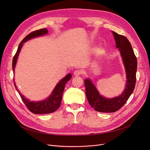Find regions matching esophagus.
<instances>
[{"label":"esophagus","instance_id":"34e87169","mask_svg":"<svg viewBox=\"0 0 150 150\" xmlns=\"http://www.w3.org/2000/svg\"><path fill=\"white\" fill-rule=\"evenodd\" d=\"M82 74H83V72L81 70H76L74 71V75L75 76H79L80 75H81Z\"/></svg>","mask_w":150,"mask_h":150}]
</instances>
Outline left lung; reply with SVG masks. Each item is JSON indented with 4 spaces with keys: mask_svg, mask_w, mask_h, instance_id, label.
<instances>
[{
    "mask_svg": "<svg viewBox=\"0 0 150 150\" xmlns=\"http://www.w3.org/2000/svg\"><path fill=\"white\" fill-rule=\"evenodd\" d=\"M116 47L119 48L122 57L127 74V85L121 95L114 98H106L100 95L95 86L86 79V96L90 105L96 111L101 112H114L119 110L127 101L135 88L137 61L131 43L125 36L112 31Z\"/></svg>",
    "mask_w": 150,
    "mask_h": 150,
    "instance_id": "1",
    "label": "left lung"
}]
</instances>
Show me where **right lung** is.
<instances>
[{
  "label": "right lung",
  "instance_id": "add662e5",
  "mask_svg": "<svg viewBox=\"0 0 150 150\" xmlns=\"http://www.w3.org/2000/svg\"><path fill=\"white\" fill-rule=\"evenodd\" d=\"M47 33H48V30H47L46 28H42L40 30H38L33 31V32L30 33V34H28L27 36H26L24 38H23V40L19 44L17 52L14 54L13 59L12 67H13V71L14 70L16 64V61L18 58L19 53L23 45V43H24L25 42L27 41L28 40H29V39L31 38L38 37L39 36H42L47 34ZM71 78H72V75L70 74L67 75L64 78H62V79L57 84V85L56 86V87L54 88V90L53 91L50 97H49L47 99L42 101H38V102L30 101L29 100L27 99L24 96L22 95L21 92L19 91V90L16 87V86L15 84L14 81V85L15 86L16 89L17 91L19 93V95L22 101H23V103H24V104L27 107V108L28 109V110L30 112L36 114H45L52 113L54 111H56L59 108L61 102L62 93L64 92L65 85L66 83L69 80H70Z\"/></svg>",
  "mask_w": 150,
  "mask_h": 150
}]
</instances>
